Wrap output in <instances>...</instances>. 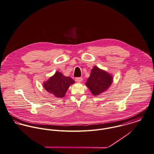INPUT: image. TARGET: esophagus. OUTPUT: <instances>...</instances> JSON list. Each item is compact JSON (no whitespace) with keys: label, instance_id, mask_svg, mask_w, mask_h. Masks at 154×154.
Wrapping results in <instances>:
<instances>
[{"label":"esophagus","instance_id":"obj_1","mask_svg":"<svg viewBox=\"0 0 154 154\" xmlns=\"http://www.w3.org/2000/svg\"><path fill=\"white\" fill-rule=\"evenodd\" d=\"M75 80H76L77 82H81L82 81L83 78H82V77H78V78H75Z\"/></svg>","mask_w":154,"mask_h":154}]
</instances>
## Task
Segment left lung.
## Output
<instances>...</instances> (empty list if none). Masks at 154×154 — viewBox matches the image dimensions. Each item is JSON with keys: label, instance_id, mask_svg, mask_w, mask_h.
Here are the masks:
<instances>
[{"label": "left lung", "instance_id": "left-lung-1", "mask_svg": "<svg viewBox=\"0 0 154 154\" xmlns=\"http://www.w3.org/2000/svg\"><path fill=\"white\" fill-rule=\"evenodd\" d=\"M112 82V76L104 70L94 66L91 70L86 85L90 89L92 94L95 96L105 91Z\"/></svg>", "mask_w": 154, "mask_h": 154}]
</instances>
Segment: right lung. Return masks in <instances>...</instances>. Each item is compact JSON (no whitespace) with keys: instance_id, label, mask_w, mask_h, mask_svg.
I'll list each match as a JSON object with an SVG mask.
<instances>
[{"instance_id":"add662e5","label":"right lung","mask_w":154,"mask_h":154,"mask_svg":"<svg viewBox=\"0 0 154 154\" xmlns=\"http://www.w3.org/2000/svg\"><path fill=\"white\" fill-rule=\"evenodd\" d=\"M75 81L69 76H65L62 73L56 72L49 79L43 83L44 88L57 98L64 97L70 85Z\"/></svg>"}]
</instances>
